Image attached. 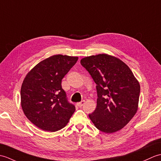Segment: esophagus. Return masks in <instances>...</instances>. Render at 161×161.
I'll list each match as a JSON object with an SVG mask.
<instances>
[{
  "instance_id": "esophagus-1",
  "label": "esophagus",
  "mask_w": 161,
  "mask_h": 161,
  "mask_svg": "<svg viewBox=\"0 0 161 161\" xmlns=\"http://www.w3.org/2000/svg\"><path fill=\"white\" fill-rule=\"evenodd\" d=\"M84 102H85V101H84V100L81 101V102H78V103L77 104V107H82V106L84 104Z\"/></svg>"
}]
</instances>
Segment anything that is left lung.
Wrapping results in <instances>:
<instances>
[{"instance_id":"obj_1","label":"left lung","mask_w":161,"mask_h":161,"mask_svg":"<svg viewBox=\"0 0 161 161\" xmlns=\"http://www.w3.org/2000/svg\"><path fill=\"white\" fill-rule=\"evenodd\" d=\"M80 62L97 84V106L88 115L91 120L104 133L119 131L138 111L139 81L127 65L108 54L86 57Z\"/></svg>"}]
</instances>
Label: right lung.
I'll return each mask as SVG.
<instances>
[{"label": "right lung", "instance_id": "1", "mask_svg": "<svg viewBox=\"0 0 161 161\" xmlns=\"http://www.w3.org/2000/svg\"><path fill=\"white\" fill-rule=\"evenodd\" d=\"M77 57L55 54L40 61L24 78L20 104L24 114L37 127L54 132L63 129L75 111L68 103L61 80Z\"/></svg>", "mask_w": 161, "mask_h": 161}]
</instances>
